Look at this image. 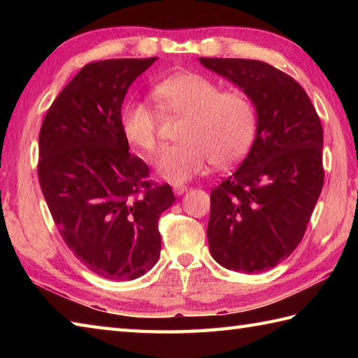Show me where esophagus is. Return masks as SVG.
<instances>
[{
  "label": "esophagus",
  "mask_w": 358,
  "mask_h": 358,
  "mask_svg": "<svg viewBox=\"0 0 358 358\" xmlns=\"http://www.w3.org/2000/svg\"><path fill=\"white\" fill-rule=\"evenodd\" d=\"M186 191H187V186H185V185H175L173 186L175 195H183Z\"/></svg>",
  "instance_id": "esophagus-1"
}]
</instances>
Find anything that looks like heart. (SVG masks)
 <instances>
[{"instance_id":"obj_1","label":"heart","mask_w":358,"mask_h":358,"mask_svg":"<svg viewBox=\"0 0 358 358\" xmlns=\"http://www.w3.org/2000/svg\"><path fill=\"white\" fill-rule=\"evenodd\" d=\"M158 108L169 115L185 117L178 144L159 152L155 169L162 178L180 185L200 173L209 159L217 167L245 157L257 132V110L241 92H223L215 81L195 72H178L157 83ZM126 141L143 155L158 148L159 115L146 101L129 100L120 112Z\"/></svg>"}]
</instances>
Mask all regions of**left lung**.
<instances>
[{
    "instance_id": "1",
    "label": "left lung",
    "mask_w": 358,
    "mask_h": 358,
    "mask_svg": "<svg viewBox=\"0 0 358 358\" xmlns=\"http://www.w3.org/2000/svg\"><path fill=\"white\" fill-rule=\"evenodd\" d=\"M200 63L240 87L257 110L249 154L210 192V255L229 271L264 272L305 235L324 180L323 127L305 89L273 66L241 58Z\"/></svg>"
}]
</instances>
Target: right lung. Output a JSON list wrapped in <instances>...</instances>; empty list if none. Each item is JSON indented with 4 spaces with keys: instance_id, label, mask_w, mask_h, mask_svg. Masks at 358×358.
Wrapping results in <instances>:
<instances>
[{
    "instance_id": "obj_1",
    "label": "right lung",
    "mask_w": 358,
    "mask_h": 358,
    "mask_svg": "<svg viewBox=\"0 0 358 358\" xmlns=\"http://www.w3.org/2000/svg\"><path fill=\"white\" fill-rule=\"evenodd\" d=\"M157 62L86 64L52 103L40 131L38 178L53 222L73 255L109 280H135L159 258L158 220L172 206L169 185L129 154L120 126L129 86Z\"/></svg>"
}]
</instances>
